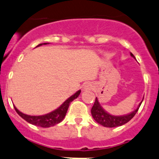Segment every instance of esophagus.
<instances>
[{
    "mask_svg": "<svg viewBox=\"0 0 159 159\" xmlns=\"http://www.w3.org/2000/svg\"><path fill=\"white\" fill-rule=\"evenodd\" d=\"M92 84H89V83H88V84H86L85 85H84V89H92Z\"/></svg>",
    "mask_w": 159,
    "mask_h": 159,
    "instance_id": "34e87169",
    "label": "esophagus"
}]
</instances>
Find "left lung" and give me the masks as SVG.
I'll use <instances>...</instances> for the list:
<instances>
[{"instance_id": "8db88e82", "label": "left lung", "mask_w": 159, "mask_h": 159, "mask_svg": "<svg viewBox=\"0 0 159 159\" xmlns=\"http://www.w3.org/2000/svg\"><path fill=\"white\" fill-rule=\"evenodd\" d=\"M130 55H131L133 57H134V56L132 53H130ZM141 102L140 103L138 108H137V109H135V110L134 111V112H132L131 113L127 114V115L125 116H116L110 115V114L106 112L105 110H103V109L102 108V106H100L99 102H98V98H95V102H94L93 106H92V109H91V112H92V116L94 118V120H95L98 124L102 125L103 127H120V126H122L124 125V124H127V122H129V121L134 116L135 114L137 113V112H138V109H139Z\"/></svg>"}]
</instances>
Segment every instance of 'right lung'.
Instances as JSON below:
<instances>
[{
  "label": "right lung",
  "mask_w": 159,
  "mask_h": 159,
  "mask_svg": "<svg viewBox=\"0 0 159 159\" xmlns=\"http://www.w3.org/2000/svg\"><path fill=\"white\" fill-rule=\"evenodd\" d=\"M43 44L46 45V44L47 43H40L39 44L37 47H39V46H42L43 45ZM80 93H81V91H78L76 93L74 94V95H71L70 98H67V99L66 100L58 109L53 111V112H50V113L46 114V115L29 116L20 112L19 110L17 109V108L15 107V106H14V108H15L17 113H18L21 118L24 119L25 120L27 121L28 123H29V124H33V125L38 126V127H53V126L61 123V121L64 120V118L66 116V113H67V109H68L69 106H70V103L74 99L78 98V95H80Z\"/></svg>",
  "instance_id": "obj_1"
}]
</instances>
